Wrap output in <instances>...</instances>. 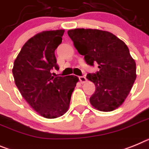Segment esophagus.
I'll list each match as a JSON object with an SVG mask.
<instances>
[{"instance_id":"esophagus-1","label":"esophagus","mask_w":149,"mask_h":149,"mask_svg":"<svg viewBox=\"0 0 149 149\" xmlns=\"http://www.w3.org/2000/svg\"><path fill=\"white\" fill-rule=\"evenodd\" d=\"M79 80L81 84H84L87 81V78L84 76H81V77H79Z\"/></svg>"}]
</instances>
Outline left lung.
Listing matches in <instances>:
<instances>
[{
    "mask_svg": "<svg viewBox=\"0 0 149 149\" xmlns=\"http://www.w3.org/2000/svg\"><path fill=\"white\" fill-rule=\"evenodd\" d=\"M68 35L87 64H97L100 68L96 74L87 75L96 87L90 104L101 111L120 107L136 78V62L127 46L112 33L99 29H72Z\"/></svg>",
    "mask_w": 149,
    "mask_h": 149,
    "instance_id": "obj_1",
    "label": "left lung"
}]
</instances>
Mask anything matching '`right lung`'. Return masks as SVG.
I'll use <instances>...</instances> for the list:
<instances>
[{
    "label": "right lung",
    "mask_w": 149,
    "mask_h": 149,
    "mask_svg": "<svg viewBox=\"0 0 149 149\" xmlns=\"http://www.w3.org/2000/svg\"><path fill=\"white\" fill-rule=\"evenodd\" d=\"M64 29L44 31L28 40L13 63V74L22 97L35 111L46 118H56L67 112L77 76L53 77L58 69L55 49L62 43Z\"/></svg>",
    "instance_id": "1"
}]
</instances>
